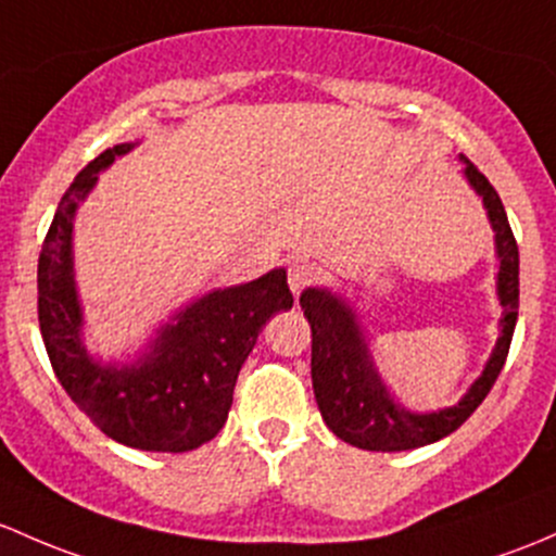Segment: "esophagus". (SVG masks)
<instances>
[{
	"instance_id": "esophagus-1",
	"label": "esophagus",
	"mask_w": 556,
	"mask_h": 556,
	"mask_svg": "<svg viewBox=\"0 0 556 556\" xmlns=\"http://www.w3.org/2000/svg\"><path fill=\"white\" fill-rule=\"evenodd\" d=\"M314 277H317V268H314L312 261L293 258L288 263V282H290V290H293V295L301 293Z\"/></svg>"
}]
</instances>
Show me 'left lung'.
<instances>
[{
  "label": "left lung",
  "instance_id": "obj_1",
  "mask_svg": "<svg viewBox=\"0 0 556 556\" xmlns=\"http://www.w3.org/2000/svg\"><path fill=\"white\" fill-rule=\"evenodd\" d=\"M460 162L466 184L482 200L493 229L498 258L495 295L501 303V319L498 341L482 372L455 405L426 413L402 405L372 359L370 338L354 303L330 288H306L301 293L303 317L312 325V386L319 413L327 429L354 447L400 453L453 434L482 405L509 354L519 308V250L498 191L464 154Z\"/></svg>",
  "mask_w": 556,
  "mask_h": 556
}]
</instances>
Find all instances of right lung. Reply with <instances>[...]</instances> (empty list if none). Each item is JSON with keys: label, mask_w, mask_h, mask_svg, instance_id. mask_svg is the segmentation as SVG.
<instances>
[{"label": "right lung", "mask_w": 556, "mask_h": 556, "mask_svg": "<svg viewBox=\"0 0 556 556\" xmlns=\"http://www.w3.org/2000/svg\"><path fill=\"white\" fill-rule=\"evenodd\" d=\"M136 146L116 143L96 156L58 204L39 253V330L58 381L103 434L149 453H189L224 429L244 359L263 325L293 308V293L277 266L180 306L132 359L92 354L74 271V220L98 175Z\"/></svg>", "instance_id": "add662e5"}]
</instances>
